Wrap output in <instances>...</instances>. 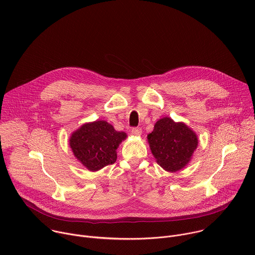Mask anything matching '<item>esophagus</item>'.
<instances>
[{
	"instance_id": "obj_1",
	"label": "esophagus",
	"mask_w": 255,
	"mask_h": 255,
	"mask_svg": "<svg viewBox=\"0 0 255 255\" xmlns=\"http://www.w3.org/2000/svg\"><path fill=\"white\" fill-rule=\"evenodd\" d=\"M141 133H142V130H141V128H139V127L133 128V129L131 130V134H132V135H135V136H140Z\"/></svg>"
}]
</instances>
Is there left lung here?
Listing matches in <instances>:
<instances>
[{"label": "left lung", "instance_id": "left-lung-1", "mask_svg": "<svg viewBox=\"0 0 255 255\" xmlns=\"http://www.w3.org/2000/svg\"><path fill=\"white\" fill-rule=\"evenodd\" d=\"M147 141L157 164L168 172L185 168L199 144L192 128L169 117H163L155 123L153 131L147 135Z\"/></svg>", "mask_w": 255, "mask_h": 255}]
</instances>
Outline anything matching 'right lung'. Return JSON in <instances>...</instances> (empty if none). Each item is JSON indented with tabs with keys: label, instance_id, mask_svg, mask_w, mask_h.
<instances>
[{
	"label": "right lung",
	"instance_id": "add662e5",
	"mask_svg": "<svg viewBox=\"0 0 255 255\" xmlns=\"http://www.w3.org/2000/svg\"><path fill=\"white\" fill-rule=\"evenodd\" d=\"M127 137L104 120L82 125L69 138V146L75 157L90 171H98L117 159V148Z\"/></svg>",
	"mask_w": 255,
	"mask_h": 255
}]
</instances>
